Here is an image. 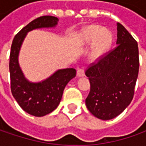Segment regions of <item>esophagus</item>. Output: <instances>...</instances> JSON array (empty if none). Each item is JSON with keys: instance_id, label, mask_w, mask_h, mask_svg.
Wrapping results in <instances>:
<instances>
[{"instance_id": "esophagus-1", "label": "esophagus", "mask_w": 146, "mask_h": 146, "mask_svg": "<svg viewBox=\"0 0 146 146\" xmlns=\"http://www.w3.org/2000/svg\"><path fill=\"white\" fill-rule=\"evenodd\" d=\"M77 76L78 77H83V76H84V70L83 68H79L77 70Z\"/></svg>"}]
</instances>
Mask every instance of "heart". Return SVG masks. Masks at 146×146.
Returning a JSON list of instances; mask_svg holds the SVG:
<instances>
[{
  "label": "heart",
  "mask_w": 146,
  "mask_h": 146,
  "mask_svg": "<svg viewBox=\"0 0 146 146\" xmlns=\"http://www.w3.org/2000/svg\"><path fill=\"white\" fill-rule=\"evenodd\" d=\"M84 39L88 44L94 42L93 55L98 58L110 48L113 37L109 30L104 29L100 26H92L84 31Z\"/></svg>",
  "instance_id": "obj_1"
}]
</instances>
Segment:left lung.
<instances>
[{"label":"left lung","instance_id":"obj_1","mask_svg":"<svg viewBox=\"0 0 146 146\" xmlns=\"http://www.w3.org/2000/svg\"><path fill=\"white\" fill-rule=\"evenodd\" d=\"M117 46L85 72L90 92L88 110L100 119H112L131 103L139 71L138 44L123 26L117 23Z\"/></svg>","mask_w":146,"mask_h":146}]
</instances>
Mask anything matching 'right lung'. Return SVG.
Wrapping results in <instances>:
<instances>
[{"label":"right lung","mask_w":146,"mask_h":146,"mask_svg":"<svg viewBox=\"0 0 146 146\" xmlns=\"http://www.w3.org/2000/svg\"><path fill=\"white\" fill-rule=\"evenodd\" d=\"M58 19L53 16L37 18L24 27L13 40L9 55L11 92L20 107L29 115L42 117L58 106L68 82L76 76L74 68L56 70L52 76L40 82L29 81L19 63V55L27 32L40 28H52L58 25Z\"/></svg>","instance_id":"right-lung-1"}]
</instances>
